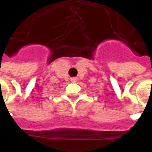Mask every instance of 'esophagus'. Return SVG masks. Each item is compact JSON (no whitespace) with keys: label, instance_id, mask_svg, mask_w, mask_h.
I'll return each mask as SVG.
<instances>
[{"label":"esophagus","instance_id":"obj_1","mask_svg":"<svg viewBox=\"0 0 152 152\" xmlns=\"http://www.w3.org/2000/svg\"><path fill=\"white\" fill-rule=\"evenodd\" d=\"M70 80H71V82H72V83H75V82L77 81V77H72V78H70Z\"/></svg>","mask_w":152,"mask_h":152}]
</instances>
